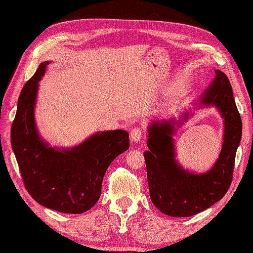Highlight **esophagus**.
I'll return each instance as SVG.
<instances>
[{
	"instance_id": "1",
	"label": "esophagus",
	"mask_w": 253,
	"mask_h": 253,
	"mask_svg": "<svg viewBox=\"0 0 253 253\" xmlns=\"http://www.w3.org/2000/svg\"><path fill=\"white\" fill-rule=\"evenodd\" d=\"M142 137V130L139 127H134L130 130V139L132 142H139Z\"/></svg>"
}]
</instances>
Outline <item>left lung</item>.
Wrapping results in <instances>:
<instances>
[{
    "label": "left lung",
    "mask_w": 253,
    "mask_h": 253,
    "mask_svg": "<svg viewBox=\"0 0 253 253\" xmlns=\"http://www.w3.org/2000/svg\"><path fill=\"white\" fill-rule=\"evenodd\" d=\"M211 82L194 108L215 107L223 119V142L219 157L209 171L194 173L176 160L173 135L192 115L190 109L179 119L153 121L148 125V151L144 152L147 182L152 202L171 217H190L221 200L232 183L235 155L242 139V119L233 97L230 81L222 71L215 70Z\"/></svg>",
    "instance_id": "1"
}]
</instances>
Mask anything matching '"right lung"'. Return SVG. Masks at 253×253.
<instances>
[{"instance_id":"add662e5","label":"right lung","mask_w":253,"mask_h":253,"mask_svg":"<svg viewBox=\"0 0 253 253\" xmlns=\"http://www.w3.org/2000/svg\"><path fill=\"white\" fill-rule=\"evenodd\" d=\"M50 62H42L19 96L10 139L28 192L37 203L66 213H82L97 203L112 161L129 148L122 129L98 131L74 147H52L35 123L38 85Z\"/></svg>"}]
</instances>
